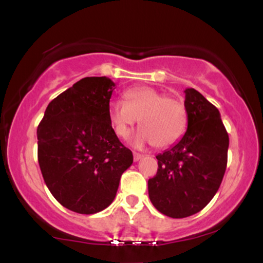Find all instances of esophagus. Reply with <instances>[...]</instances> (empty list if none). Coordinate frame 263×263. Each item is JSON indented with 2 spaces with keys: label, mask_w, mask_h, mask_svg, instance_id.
Masks as SVG:
<instances>
[{
  "label": "esophagus",
  "mask_w": 263,
  "mask_h": 263,
  "mask_svg": "<svg viewBox=\"0 0 263 263\" xmlns=\"http://www.w3.org/2000/svg\"><path fill=\"white\" fill-rule=\"evenodd\" d=\"M142 157H143V155H141V153H137V152H134V159H135V162H137V161H140V159L142 158Z\"/></svg>",
  "instance_id": "esophagus-1"
}]
</instances>
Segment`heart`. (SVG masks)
Returning <instances> with one entry per match:
<instances>
[{
  "instance_id": "heart-1",
  "label": "heart",
  "mask_w": 263,
  "mask_h": 263,
  "mask_svg": "<svg viewBox=\"0 0 263 263\" xmlns=\"http://www.w3.org/2000/svg\"><path fill=\"white\" fill-rule=\"evenodd\" d=\"M123 100H114L108 105V117L119 137H126L137 120L142 127L132 140L136 147L156 144L167 148L183 137L188 126V112L182 100L151 86L126 90Z\"/></svg>"
}]
</instances>
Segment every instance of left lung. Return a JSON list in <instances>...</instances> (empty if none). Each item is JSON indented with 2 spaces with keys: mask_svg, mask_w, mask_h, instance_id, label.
Returning a JSON list of instances; mask_svg holds the SVG:
<instances>
[{
  "mask_svg": "<svg viewBox=\"0 0 263 263\" xmlns=\"http://www.w3.org/2000/svg\"><path fill=\"white\" fill-rule=\"evenodd\" d=\"M188 128L182 140L156 156L158 171L148 195L158 211L174 219L194 215L218 192L228 164L229 135L219 110L195 89H185Z\"/></svg>",
  "mask_w": 263,
  "mask_h": 263,
  "instance_id": "1",
  "label": "left lung"
}]
</instances>
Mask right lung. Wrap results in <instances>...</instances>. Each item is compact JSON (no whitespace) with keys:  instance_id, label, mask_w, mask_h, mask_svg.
<instances>
[{"instance_id":"add662e5","label":"right lung","mask_w":263,"mask_h":263,"mask_svg":"<svg viewBox=\"0 0 263 263\" xmlns=\"http://www.w3.org/2000/svg\"><path fill=\"white\" fill-rule=\"evenodd\" d=\"M115 83L87 77L48 105L38 125V162L53 197L66 209L95 214L114 201L134 156L111 126Z\"/></svg>"}]
</instances>
